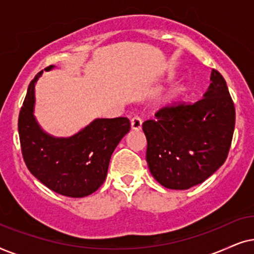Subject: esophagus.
Returning <instances> with one entry per match:
<instances>
[{"label":"esophagus","instance_id":"1","mask_svg":"<svg viewBox=\"0 0 254 254\" xmlns=\"http://www.w3.org/2000/svg\"><path fill=\"white\" fill-rule=\"evenodd\" d=\"M141 124H143V121L139 117L131 118V129L132 130L139 131L141 129Z\"/></svg>","mask_w":254,"mask_h":254}]
</instances>
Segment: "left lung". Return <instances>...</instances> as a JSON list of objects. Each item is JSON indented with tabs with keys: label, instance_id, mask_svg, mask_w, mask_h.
<instances>
[{
	"label": "left lung",
	"instance_id": "8db88e82",
	"mask_svg": "<svg viewBox=\"0 0 254 254\" xmlns=\"http://www.w3.org/2000/svg\"><path fill=\"white\" fill-rule=\"evenodd\" d=\"M194 104L165 107L143 123L152 177L168 189L202 184L224 164L235 130V106L221 74Z\"/></svg>",
	"mask_w": 254,
	"mask_h": 254
}]
</instances>
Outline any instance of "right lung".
<instances>
[{"mask_svg":"<svg viewBox=\"0 0 254 254\" xmlns=\"http://www.w3.org/2000/svg\"><path fill=\"white\" fill-rule=\"evenodd\" d=\"M46 67L45 70L53 69ZM37 74L29 84L18 117L23 158L33 177L51 190L68 197H84L106 180L111 154L130 131L127 117L96 118L70 137H54L35 117Z\"/></svg>","mask_w":254,"mask_h":254,"instance_id":"add662e5","label":"right lung"}]
</instances>
